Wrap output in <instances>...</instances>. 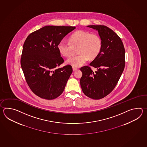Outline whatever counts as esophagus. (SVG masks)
<instances>
[{"instance_id": "1", "label": "esophagus", "mask_w": 147, "mask_h": 147, "mask_svg": "<svg viewBox=\"0 0 147 147\" xmlns=\"http://www.w3.org/2000/svg\"><path fill=\"white\" fill-rule=\"evenodd\" d=\"M72 69H73L74 71H76V70H78V68H76V67H72Z\"/></svg>"}]
</instances>
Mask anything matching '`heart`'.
I'll return each mask as SVG.
<instances>
[{
	"label": "heart",
	"mask_w": 147,
	"mask_h": 147,
	"mask_svg": "<svg viewBox=\"0 0 147 147\" xmlns=\"http://www.w3.org/2000/svg\"><path fill=\"white\" fill-rule=\"evenodd\" d=\"M77 48L78 55L69 57L66 63L74 67H80L87 61L89 58H96L102 49V41L97 34L89 31L78 30L69 37V42L61 41L57 48L63 56L68 57L74 53L75 48Z\"/></svg>",
	"instance_id": "1"
}]
</instances>
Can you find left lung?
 <instances>
[{"label":"left lung","instance_id":"obj_1","mask_svg":"<svg viewBox=\"0 0 147 147\" xmlns=\"http://www.w3.org/2000/svg\"><path fill=\"white\" fill-rule=\"evenodd\" d=\"M98 32L102 41L99 55L90 63L97 69L94 72L89 66L80 68V82L84 94L98 100L107 96L115 88L125 66V50L122 40L112 29L103 25H90Z\"/></svg>","mask_w":147,"mask_h":147}]
</instances>
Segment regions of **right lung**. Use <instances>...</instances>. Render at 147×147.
<instances>
[{
	"label": "right lung",
	"instance_id": "obj_1",
	"mask_svg": "<svg viewBox=\"0 0 147 147\" xmlns=\"http://www.w3.org/2000/svg\"><path fill=\"white\" fill-rule=\"evenodd\" d=\"M76 27L46 26L31 33L23 45L20 60L25 79L31 91L45 99L59 97L72 72L64 62L57 46Z\"/></svg>",
	"mask_w": 147,
	"mask_h": 147
}]
</instances>
